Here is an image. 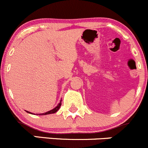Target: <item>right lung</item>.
<instances>
[{
	"label": "right lung",
	"mask_w": 148,
	"mask_h": 148,
	"mask_svg": "<svg viewBox=\"0 0 148 148\" xmlns=\"http://www.w3.org/2000/svg\"><path fill=\"white\" fill-rule=\"evenodd\" d=\"M61 105H62V100L60 101V103H59L58 105H57V106H56L55 108H53V109H52V110H51V111H49L46 112V113H41V114H39V115H42V116H44V115L52 114V113H56V112H57V111H58L59 109H60V106H61ZM26 111V112H27V113H31V114H33V113H30V112H29V111ZM37 115H38V114H37Z\"/></svg>",
	"instance_id": "add662e5"
}]
</instances>
